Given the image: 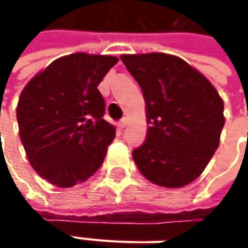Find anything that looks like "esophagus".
Returning a JSON list of instances; mask_svg holds the SVG:
<instances>
[{
  "label": "esophagus",
  "mask_w": 248,
  "mask_h": 248,
  "mask_svg": "<svg viewBox=\"0 0 248 248\" xmlns=\"http://www.w3.org/2000/svg\"><path fill=\"white\" fill-rule=\"evenodd\" d=\"M127 125H128V119H123V120H121V121H120V123H119V127H120V128H121V129L125 128Z\"/></svg>",
  "instance_id": "obj_1"
}]
</instances>
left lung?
I'll return each instance as SVG.
<instances>
[{
    "instance_id": "1",
    "label": "left lung",
    "mask_w": 248,
    "mask_h": 248,
    "mask_svg": "<svg viewBox=\"0 0 248 248\" xmlns=\"http://www.w3.org/2000/svg\"><path fill=\"white\" fill-rule=\"evenodd\" d=\"M137 80L150 124L132 152L140 174L155 185L182 187L204 171L219 145L224 100L184 59L163 52L120 56Z\"/></svg>"
}]
</instances>
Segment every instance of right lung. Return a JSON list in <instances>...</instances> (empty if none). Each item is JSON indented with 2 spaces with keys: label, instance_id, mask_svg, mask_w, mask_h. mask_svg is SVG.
Listing matches in <instances>:
<instances>
[{
  "label": "right lung",
  "instance_id": "right-lung-1",
  "mask_svg": "<svg viewBox=\"0 0 248 248\" xmlns=\"http://www.w3.org/2000/svg\"><path fill=\"white\" fill-rule=\"evenodd\" d=\"M117 62L111 55H66L22 91L16 108L20 140L31 167L53 186L82 184L102 166L116 127L103 120L98 85Z\"/></svg>",
  "mask_w": 248,
  "mask_h": 248
}]
</instances>
